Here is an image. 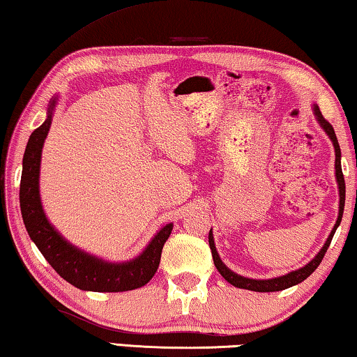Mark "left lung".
Returning a JSON list of instances; mask_svg holds the SVG:
<instances>
[{"label": "left lung", "mask_w": 357, "mask_h": 357, "mask_svg": "<svg viewBox=\"0 0 357 357\" xmlns=\"http://www.w3.org/2000/svg\"><path fill=\"white\" fill-rule=\"evenodd\" d=\"M314 114L317 116L319 123H321V126L324 128V130H326L328 137H331V139H332L333 147H335V176H337L338 189H340V211H338L337 225L333 226L331 236H328L327 242L324 243V247L321 248V252H319L316 255V258L311 259V261L307 263L305 268H301V269H298V271H291L290 274L282 275V278L268 279V280H255V279L242 278V275H238L236 273H232L231 269H227L226 266H225V263L221 261L220 255H218V252H216L215 241H213V234L210 231V234H208V243H210L211 257H213V261H215L216 269L220 271V274L222 275V278H225L227 282H229L231 285L237 287V289H245V290H252V291H279V290H285V289H289V287H294L296 284H300V282H303L305 279L310 278V275L317 269V266L321 264L324 255H326L328 245H331V242H332V238H333V234H335V231H337V227L340 226V222H342L343 210H344V178H343V172H342V162H340V158H342V151H340V146H338V141H337V135H335L333 126L328 123L326 119H324V115L321 114V110H319L317 105H314Z\"/></svg>", "instance_id": "1"}]
</instances>
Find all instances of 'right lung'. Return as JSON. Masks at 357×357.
I'll return each instance as SVG.
<instances>
[{
	"instance_id": "obj_1",
	"label": "right lung",
	"mask_w": 357,
	"mask_h": 357,
	"mask_svg": "<svg viewBox=\"0 0 357 357\" xmlns=\"http://www.w3.org/2000/svg\"><path fill=\"white\" fill-rule=\"evenodd\" d=\"M54 104L56 100H52L50 110H47L46 121L31 132L25 147L19 194L25 229L43 253V257L46 258V261L54 268L62 279H66L68 284L77 289L89 291H126L139 289L157 273L162 248L172 234L173 225L169 222L162 227L136 259L120 264L107 263L91 257L61 237V234L46 220L38 189L41 149L47 131H50Z\"/></svg>"
}]
</instances>
